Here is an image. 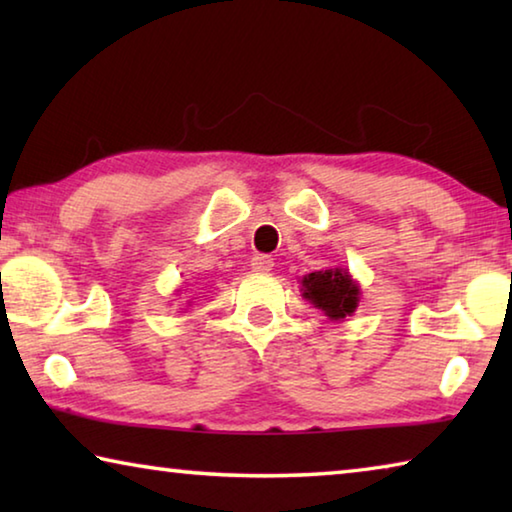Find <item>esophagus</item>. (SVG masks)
Here are the masks:
<instances>
[{
  "label": "esophagus",
  "instance_id": "34e87169",
  "mask_svg": "<svg viewBox=\"0 0 512 512\" xmlns=\"http://www.w3.org/2000/svg\"><path fill=\"white\" fill-rule=\"evenodd\" d=\"M250 266H253V271L266 273L273 268V259H271V255H255L253 259H250Z\"/></svg>",
  "mask_w": 512,
  "mask_h": 512
}]
</instances>
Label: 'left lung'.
<instances>
[{
	"mask_svg": "<svg viewBox=\"0 0 512 512\" xmlns=\"http://www.w3.org/2000/svg\"><path fill=\"white\" fill-rule=\"evenodd\" d=\"M302 289H305V298L323 309L329 318H345L357 309L359 287L341 268L305 275Z\"/></svg>",
	"mask_w": 512,
	"mask_h": 512,
	"instance_id": "left-lung-1",
	"label": "left lung"
}]
</instances>
